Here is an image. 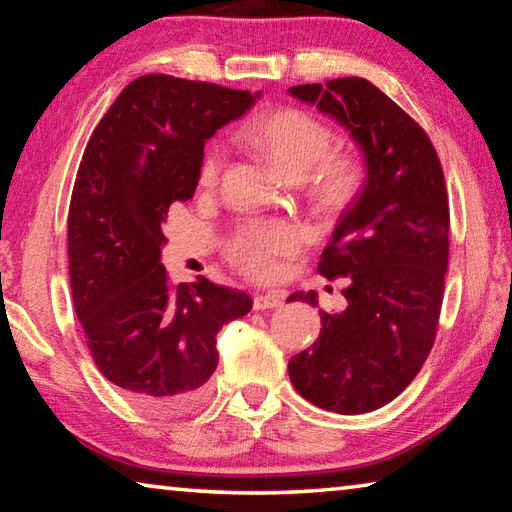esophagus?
Wrapping results in <instances>:
<instances>
[{"instance_id":"34e87169","label":"esophagus","mask_w":512,"mask_h":512,"mask_svg":"<svg viewBox=\"0 0 512 512\" xmlns=\"http://www.w3.org/2000/svg\"><path fill=\"white\" fill-rule=\"evenodd\" d=\"M282 300H284V296L280 291L257 293V296L253 298V307L255 309H273V307H280Z\"/></svg>"}]
</instances>
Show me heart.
Returning a JSON list of instances; mask_svg holds the SVG:
<instances>
[{
  "instance_id": "obj_1",
  "label": "heart",
  "mask_w": 512,
  "mask_h": 512,
  "mask_svg": "<svg viewBox=\"0 0 512 512\" xmlns=\"http://www.w3.org/2000/svg\"><path fill=\"white\" fill-rule=\"evenodd\" d=\"M250 149H255L289 180L309 176L311 201L323 214H341L357 201L366 185V164L359 155L339 151L334 131L325 121L298 108H277L259 115L241 131ZM223 149L210 144L198 160V183L214 185L223 169ZM302 237L296 225L287 221L248 223L228 241L230 262L241 271L264 277L273 271L277 257L296 253Z\"/></svg>"
}]
</instances>
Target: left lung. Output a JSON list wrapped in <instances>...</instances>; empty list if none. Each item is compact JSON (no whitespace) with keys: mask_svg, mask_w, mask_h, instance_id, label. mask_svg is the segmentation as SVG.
I'll return each instance as SVG.
<instances>
[{"mask_svg":"<svg viewBox=\"0 0 512 512\" xmlns=\"http://www.w3.org/2000/svg\"><path fill=\"white\" fill-rule=\"evenodd\" d=\"M289 92L339 119L368 162L318 262L327 280L348 277V307L323 311L320 336L289 361V377L320 409L368 413L411 384L436 341L449 262L443 167L418 121L361 76ZM289 300L318 305L314 291Z\"/></svg>","mask_w":512,"mask_h":512,"instance_id":"left-lung-1","label":"left lung"}]
</instances>
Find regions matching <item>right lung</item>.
I'll return each mask as SVG.
<instances>
[{
    "label": "right lung",
    "mask_w": 512,
    "mask_h": 512,
    "mask_svg": "<svg viewBox=\"0 0 512 512\" xmlns=\"http://www.w3.org/2000/svg\"><path fill=\"white\" fill-rule=\"evenodd\" d=\"M257 97L140 76L94 128L76 171L67 216L76 316L101 375L149 413L203 400L219 363L216 332L253 307L248 293L205 277L176 287L160 248L169 207L194 196L205 140Z\"/></svg>",
    "instance_id": "obj_1"
}]
</instances>
